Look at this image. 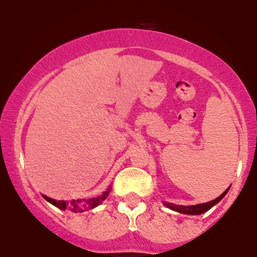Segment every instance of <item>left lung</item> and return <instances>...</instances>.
Here are the masks:
<instances>
[{"label":"left lung","mask_w":257,"mask_h":257,"mask_svg":"<svg viewBox=\"0 0 257 257\" xmlns=\"http://www.w3.org/2000/svg\"><path fill=\"white\" fill-rule=\"evenodd\" d=\"M228 190H229V187L227 188L225 192L221 194L220 197H217L216 199L211 200V202H208V203H202V204L185 206V205H175V204H169V203H164V205L168 206V208H169V209H172V210H175V211H178V213H181V214L199 215V214L205 213V211H208L209 209L213 208L215 204H217V203H219L220 200L226 196V193L228 192Z\"/></svg>","instance_id":"left-lung-1"}]
</instances>
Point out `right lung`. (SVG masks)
Instances as JSON below:
<instances>
[{
    "instance_id": "right-lung-1",
    "label": "right lung",
    "mask_w": 257,
    "mask_h": 257,
    "mask_svg": "<svg viewBox=\"0 0 257 257\" xmlns=\"http://www.w3.org/2000/svg\"><path fill=\"white\" fill-rule=\"evenodd\" d=\"M108 192H110V188L107 191H105L101 196L96 197V198H89V199H72L70 202H65V200H55L49 198V197L43 196V198L48 200L49 203H52L53 205H55L57 208L61 209V210H70L72 213H83L85 210H89V209L95 208L98 206L102 200L106 199Z\"/></svg>"
}]
</instances>
